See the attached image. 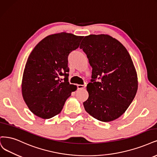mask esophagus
<instances>
[{"label": "esophagus", "mask_w": 157, "mask_h": 157, "mask_svg": "<svg viewBox=\"0 0 157 157\" xmlns=\"http://www.w3.org/2000/svg\"><path fill=\"white\" fill-rule=\"evenodd\" d=\"M84 88H85L84 85H81V84H78L77 85V89L78 90H82Z\"/></svg>", "instance_id": "esophagus-1"}]
</instances>
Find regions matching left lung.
Returning a JSON list of instances; mask_svg holds the SVG:
<instances>
[{
    "instance_id": "8db88e82",
    "label": "left lung",
    "mask_w": 157,
    "mask_h": 157,
    "mask_svg": "<svg viewBox=\"0 0 157 157\" xmlns=\"http://www.w3.org/2000/svg\"><path fill=\"white\" fill-rule=\"evenodd\" d=\"M80 48L92 67L84 109L101 121L115 120L128 109L138 90L131 57L120 41L109 35L85 36Z\"/></svg>"
}]
</instances>
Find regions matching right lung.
I'll use <instances>...</instances> for the list:
<instances>
[{"label": "right lung", "instance_id": "1", "mask_svg": "<svg viewBox=\"0 0 157 157\" xmlns=\"http://www.w3.org/2000/svg\"><path fill=\"white\" fill-rule=\"evenodd\" d=\"M82 38L66 32L50 35L30 53L23 73L22 94L36 116L49 119L58 114L77 90L68 82V56L79 47Z\"/></svg>", "mask_w": 157, "mask_h": 157}]
</instances>
